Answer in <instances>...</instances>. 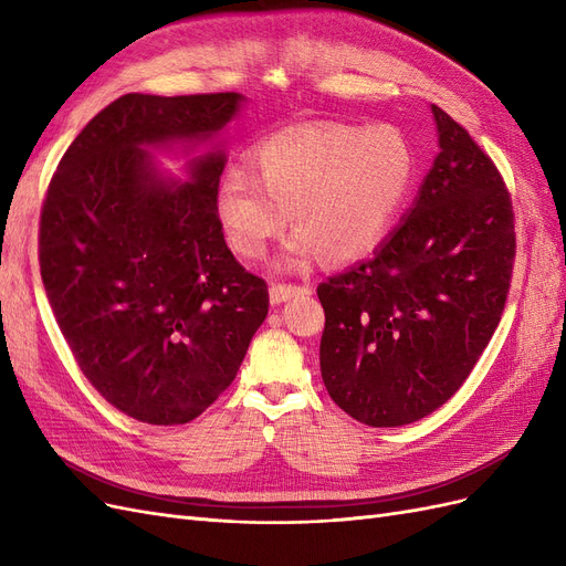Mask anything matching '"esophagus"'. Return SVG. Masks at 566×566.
I'll return each instance as SVG.
<instances>
[{"mask_svg": "<svg viewBox=\"0 0 566 566\" xmlns=\"http://www.w3.org/2000/svg\"><path fill=\"white\" fill-rule=\"evenodd\" d=\"M302 293H310V287H302V285H285V283H273L269 287V297H271V304H283L287 300H293Z\"/></svg>", "mask_w": 566, "mask_h": 566, "instance_id": "obj_1", "label": "esophagus"}]
</instances>
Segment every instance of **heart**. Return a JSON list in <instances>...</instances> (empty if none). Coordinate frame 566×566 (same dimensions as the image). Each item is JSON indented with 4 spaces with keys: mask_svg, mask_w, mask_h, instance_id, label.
I'll list each match as a JSON object with an SVG mask.
<instances>
[{
    "mask_svg": "<svg viewBox=\"0 0 566 566\" xmlns=\"http://www.w3.org/2000/svg\"><path fill=\"white\" fill-rule=\"evenodd\" d=\"M252 172L219 179L214 212L231 248L256 260L290 221L279 264L302 269L323 254L345 264L378 248L413 193L418 150L394 125H295L250 153Z\"/></svg>",
    "mask_w": 566,
    "mask_h": 566,
    "instance_id": "obj_1",
    "label": "heart"
}]
</instances>
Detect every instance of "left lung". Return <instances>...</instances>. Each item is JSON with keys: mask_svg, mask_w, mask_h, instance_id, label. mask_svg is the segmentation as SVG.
I'll return each mask as SVG.
<instances>
[{"mask_svg": "<svg viewBox=\"0 0 566 566\" xmlns=\"http://www.w3.org/2000/svg\"><path fill=\"white\" fill-rule=\"evenodd\" d=\"M439 153L401 224L318 285L321 378L370 427L430 416L468 380L505 306L515 214L491 158L432 106Z\"/></svg>", "mask_w": 566, "mask_h": 566, "instance_id": "left-lung-1", "label": "left lung"}]
</instances>
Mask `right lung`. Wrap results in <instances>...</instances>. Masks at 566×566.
<instances>
[{
	"label": "right lung",
	"mask_w": 566,
	"mask_h": 566,
	"mask_svg": "<svg viewBox=\"0 0 566 566\" xmlns=\"http://www.w3.org/2000/svg\"><path fill=\"white\" fill-rule=\"evenodd\" d=\"M243 94L119 96L49 184L40 269L80 370L117 410L184 424L217 401L269 314V290L227 248L214 191ZM199 154L177 180L158 149Z\"/></svg>",
	"instance_id": "add662e5"
}]
</instances>
